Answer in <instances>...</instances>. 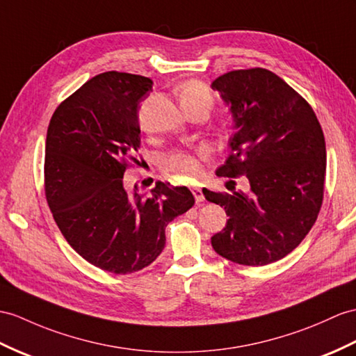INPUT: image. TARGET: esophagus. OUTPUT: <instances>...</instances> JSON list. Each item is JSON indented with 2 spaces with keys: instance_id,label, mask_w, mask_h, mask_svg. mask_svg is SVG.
I'll return each instance as SVG.
<instances>
[{
  "instance_id": "1",
  "label": "esophagus",
  "mask_w": 356,
  "mask_h": 356,
  "mask_svg": "<svg viewBox=\"0 0 356 356\" xmlns=\"http://www.w3.org/2000/svg\"><path fill=\"white\" fill-rule=\"evenodd\" d=\"M192 193H193V196H195V201L196 202H204V193H202V190L201 188H197V187H195V188H192Z\"/></svg>"
}]
</instances>
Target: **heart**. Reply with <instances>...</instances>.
Instances as JSON below:
<instances>
[{"label":"heart","mask_w":356,"mask_h":356,"mask_svg":"<svg viewBox=\"0 0 356 356\" xmlns=\"http://www.w3.org/2000/svg\"><path fill=\"white\" fill-rule=\"evenodd\" d=\"M181 106L195 102H205L211 106L213 97L205 84L199 81H187L179 89ZM207 159L205 151H199L197 154H190L186 151H173L164 159V168L168 172L175 173L177 178L184 184H190L199 177L202 170L201 160Z\"/></svg>","instance_id":"heart-1"}]
</instances>
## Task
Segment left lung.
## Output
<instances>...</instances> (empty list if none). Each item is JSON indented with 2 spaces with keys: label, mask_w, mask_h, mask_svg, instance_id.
Returning <instances> with one entry per match:
<instances>
[{
  "label": "left lung",
  "mask_w": 356,
  "mask_h": 356,
  "mask_svg": "<svg viewBox=\"0 0 356 356\" xmlns=\"http://www.w3.org/2000/svg\"><path fill=\"white\" fill-rule=\"evenodd\" d=\"M211 89L228 106L236 128L228 159L216 173L249 179L248 193L202 190L229 218L211 246L237 264L275 263L300 245L322 207V127L309 104L267 69L231 71L216 78Z\"/></svg>",
  "instance_id": "left-lung-1"
}]
</instances>
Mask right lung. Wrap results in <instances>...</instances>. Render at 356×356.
Instances as JSON below:
<instances>
[{
    "instance_id": "1",
    "label": "right lung",
    "mask_w": 356,
    "mask_h": 356,
    "mask_svg": "<svg viewBox=\"0 0 356 356\" xmlns=\"http://www.w3.org/2000/svg\"><path fill=\"white\" fill-rule=\"evenodd\" d=\"M152 80L104 72L66 98L49 120L45 193L58 229L95 267L127 275L149 266L166 245L168 223L193 207L187 187L159 183L128 193V161L140 164L138 104Z\"/></svg>"
}]
</instances>
